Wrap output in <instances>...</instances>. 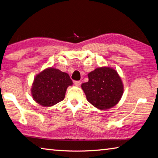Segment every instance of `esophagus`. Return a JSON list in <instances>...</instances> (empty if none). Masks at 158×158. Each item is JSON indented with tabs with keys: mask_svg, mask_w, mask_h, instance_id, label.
<instances>
[{
	"mask_svg": "<svg viewBox=\"0 0 158 158\" xmlns=\"http://www.w3.org/2000/svg\"><path fill=\"white\" fill-rule=\"evenodd\" d=\"M74 83V84H75L76 85H77V86H79V85L81 84V81H75Z\"/></svg>",
	"mask_w": 158,
	"mask_h": 158,
	"instance_id": "obj_1",
	"label": "esophagus"
}]
</instances>
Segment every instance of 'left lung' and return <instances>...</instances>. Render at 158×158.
Here are the masks:
<instances>
[{
	"label": "left lung",
	"mask_w": 158,
	"mask_h": 158,
	"mask_svg": "<svg viewBox=\"0 0 158 158\" xmlns=\"http://www.w3.org/2000/svg\"><path fill=\"white\" fill-rule=\"evenodd\" d=\"M88 81L81 84L88 101L100 110L113 107L119 102L124 92L121 78L109 67L96 68L88 74Z\"/></svg>",
	"instance_id": "8db88e82"
}]
</instances>
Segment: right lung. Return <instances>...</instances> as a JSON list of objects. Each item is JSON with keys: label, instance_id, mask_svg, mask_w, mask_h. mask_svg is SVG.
<instances>
[{"label": "right lung", "instance_id": "1", "mask_svg": "<svg viewBox=\"0 0 158 158\" xmlns=\"http://www.w3.org/2000/svg\"><path fill=\"white\" fill-rule=\"evenodd\" d=\"M73 85L68 74L56 68H47L34 78L31 93L43 106H52L64 100L67 88Z\"/></svg>", "mask_w": 158, "mask_h": 158}]
</instances>
